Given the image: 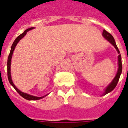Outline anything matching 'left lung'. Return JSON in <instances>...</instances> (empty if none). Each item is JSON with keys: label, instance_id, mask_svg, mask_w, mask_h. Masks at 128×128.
Listing matches in <instances>:
<instances>
[{"label": "left lung", "instance_id": "1", "mask_svg": "<svg viewBox=\"0 0 128 128\" xmlns=\"http://www.w3.org/2000/svg\"><path fill=\"white\" fill-rule=\"evenodd\" d=\"M102 36L106 38L108 42L111 43V44H112L113 46L115 47V48L117 49V52L118 53V71H117V73L115 76V78L114 79V80L112 81V82H111L110 84L108 85V86L104 90V95L107 94L109 92L112 91L114 88H115L116 86H117V83H118V81L119 80L120 76V74L122 73V60H121V56H120V51L118 50V47H117V45H116V43L115 42V40H114V37L112 36V35L111 34L110 32H107L106 30H104L103 32H102Z\"/></svg>", "mask_w": 128, "mask_h": 128}]
</instances>
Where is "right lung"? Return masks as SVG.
Masks as SVG:
<instances>
[{"mask_svg":"<svg viewBox=\"0 0 128 128\" xmlns=\"http://www.w3.org/2000/svg\"><path fill=\"white\" fill-rule=\"evenodd\" d=\"M34 29V28H29V29H26L24 32H23V33L21 34L20 35H19L16 38L15 40H14V42H13V44H12V46H11V50H10V54H9L8 58V63H7V66H8V80H9V81H10V83L11 84V85L13 86V88L15 89L16 91L18 93L20 96H22V98H24V99H27V100H38V99H42V98H44V97H46V96H47V95H46V96H43V97H40H40H35V96H30V95L28 94L24 93V92H22L20 91V90H19L15 86H14V84H13V81H12V80H11V72H10V70H11L10 66H11V57H12V55H13V51H14V48H15L16 46L17 45L18 42L20 41V40L22 39V38L26 34L27 32H28V31H29V30H31V29Z\"/></svg>","mask_w":128,"mask_h":128,"instance_id":"obj_1","label":"right lung"}]
</instances>
